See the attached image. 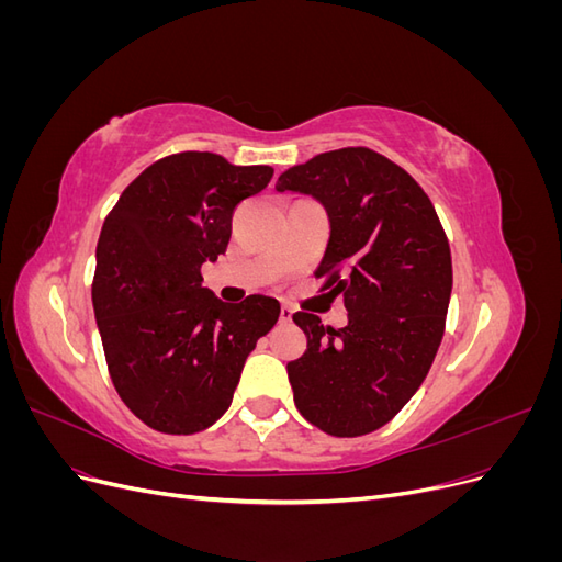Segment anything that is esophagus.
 <instances>
[{"mask_svg": "<svg viewBox=\"0 0 562 562\" xmlns=\"http://www.w3.org/2000/svg\"><path fill=\"white\" fill-rule=\"evenodd\" d=\"M279 321H281V323H291V321H293V310L285 307V304H283L281 314H279Z\"/></svg>", "mask_w": 562, "mask_h": 562, "instance_id": "1", "label": "esophagus"}]
</instances>
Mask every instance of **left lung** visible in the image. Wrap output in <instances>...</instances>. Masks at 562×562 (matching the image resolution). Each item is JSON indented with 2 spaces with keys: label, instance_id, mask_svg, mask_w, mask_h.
<instances>
[{
  "label": "left lung",
  "instance_id": "8db88e82",
  "mask_svg": "<svg viewBox=\"0 0 562 562\" xmlns=\"http://www.w3.org/2000/svg\"><path fill=\"white\" fill-rule=\"evenodd\" d=\"M279 192L312 194L330 217L316 279L342 295L345 328L293 314L307 351L288 363L300 415L339 438L384 427L427 378L446 330L452 258L431 199L368 147L323 151L288 168Z\"/></svg>",
  "mask_w": 562,
  "mask_h": 562
}]
</instances>
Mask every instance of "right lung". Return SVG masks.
Instances as JSON below:
<instances>
[{
  "label": "right lung",
  "instance_id": "add662e5",
  "mask_svg": "<svg viewBox=\"0 0 562 562\" xmlns=\"http://www.w3.org/2000/svg\"><path fill=\"white\" fill-rule=\"evenodd\" d=\"M271 176L180 151L147 166L105 217L95 323L116 394L155 431L190 436L223 417L248 353L279 321L274 297L227 304L201 285V265L227 250L234 209Z\"/></svg>",
  "mask_w": 562,
  "mask_h": 562
}]
</instances>
